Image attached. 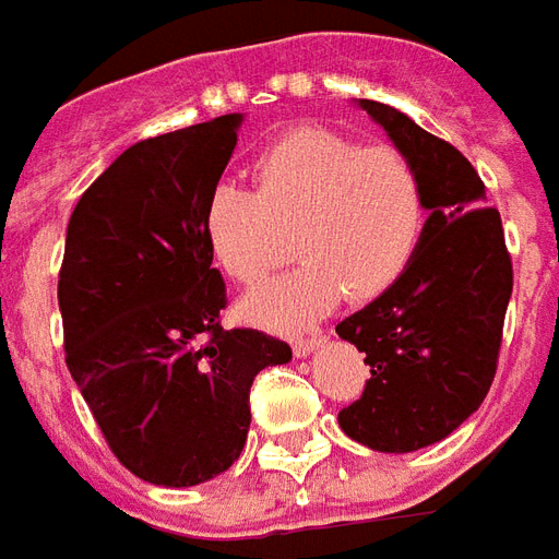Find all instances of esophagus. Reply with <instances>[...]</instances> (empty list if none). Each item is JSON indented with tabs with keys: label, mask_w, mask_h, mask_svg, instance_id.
Listing matches in <instances>:
<instances>
[{
	"label": "esophagus",
	"mask_w": 559,
	"mask_h": 559,
	"mask_svg": "<svg viewBox=\"0 0 559 559\" xmlns=\"http://www.w3.org/2000/svg\"><path fill=\"white\" fill-rule=\"evenodd\" d=\"M324 336H321V333H316V336H297V340H292V348H295V354L297 357H309V354H316L321 348V345H324Z\"/></svg>",
	"instance_id": "1"
}]
</instances>
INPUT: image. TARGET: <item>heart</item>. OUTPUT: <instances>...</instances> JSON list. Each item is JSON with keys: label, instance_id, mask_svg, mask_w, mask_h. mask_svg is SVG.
Segmentation results:
<instances>
[{"label": "heart", "instance_id": "heart-1", "mask_svg": "<svg viewBox=\"0 0 559 559\" xmlns=\"http://www.w3.org/2000/svg\"><path fill=\"white\" fill-rule=\"evenodd\" d=\"M426 229L417 166L396 148L300 128L252 160L250 187L223 181L202 214L207 250L240 285L262 283L295 252V274L262 285L243 312L264 328H307L340 304L384 295Z\"/></svg>", "mask_w": 559, "mask_h": 559}]
</instances>
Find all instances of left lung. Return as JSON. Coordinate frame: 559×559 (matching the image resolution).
Listing matches in <instances>:
<instances>
[{"mask_svg": "<svg viewBox=\"0 0 559 559\" xmlns=\"http://www.w3.org/2000/svg\"><path fill=\"white\" fill-rule=\"evenodd\" d=\"M417 166L426 229L405 274L348 319L340 340L366 354L372 378L340 411L352 441L374 452H414L443 441L495 381L512 262L486 185L450 142L378 100H354Z\"/></svg>", "mask_w": 559, "mask_h": 559, "instance_id": "obj_1", "label": "left lung"}]
</instances>
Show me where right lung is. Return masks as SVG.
Listing matches in <instances>:
<instances>
[{
    "instance_id": "obj_1",
    "label": "right lung",
    "mask_w": 559,
    "mask_h": 559,
    "mask_svg": "<svg viewBox=\"0 0 559 559\" xmlns=\"http://www.w3.org/2000/svg\"><path fill=\"white\" fill-rule=\"evenodd\" d=\"M243 116L142 140L118 154L68 219L59 309L64 360L130 474L190 488L238 462L250 386L292 360L259 330H223L226 285L202 214Z\"/></svg>"
}]
</instances>
